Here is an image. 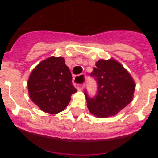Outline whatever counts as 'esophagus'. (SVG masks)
Wrapping results in <instances>:
<instances>
[{
  "label": "esophagus",
  "instance_id": "obj_1",
  "mask_svg": "<svg viewBox=\"0 0 158 158\" xmlns=\"http://www.w3.org/2000/svg\"><path fill=\"white\" fill-rule=\"evenodd\" d=\"M85 76L84 74H80L73 78V85L78 90H83L85 87Z\"/></svg>",
  "mask_w": 158,
  "mask_h": 158
}]
</instances>
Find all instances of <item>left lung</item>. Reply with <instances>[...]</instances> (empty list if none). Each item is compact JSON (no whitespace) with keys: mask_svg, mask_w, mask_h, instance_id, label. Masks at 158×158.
<instances>
[{"mask_svg":"<svg viewBox=\"0 0 158 158\" xmlns=\"http://www.w3.org/2000/svg\"><path fill=\"white\" fill-rule=\"evenodd\" d=\"M91 76L98 85L94 98H89L85 93L87 107L92 115L100 118L114 116L133 100L135 81L114 58L96 62Z\"/></svg>","mask_w":158,"mask_h":158,"instance_id":"8db88e82","label":"left lung"}]
</instances>
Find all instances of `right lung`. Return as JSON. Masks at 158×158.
I'll return each instance as SVG.
<instances>
[{
	"instance_id": "1",
	"label": "right lung",
	"mask_w": 158,
	"mask_h": 158,
	"mask_svg": "<svg viewBox=\"0 0 158 158\" xmlns=\"http://www.w3.org/2000/svg\"><path fill=\"white\" fill-rule=\"evenodd\" d=\"M32 102L44 112L57 114L63 111L77 92L72 75L62 57H50L38 64L27 81Z\"/></svg>"
}]
</instances>
